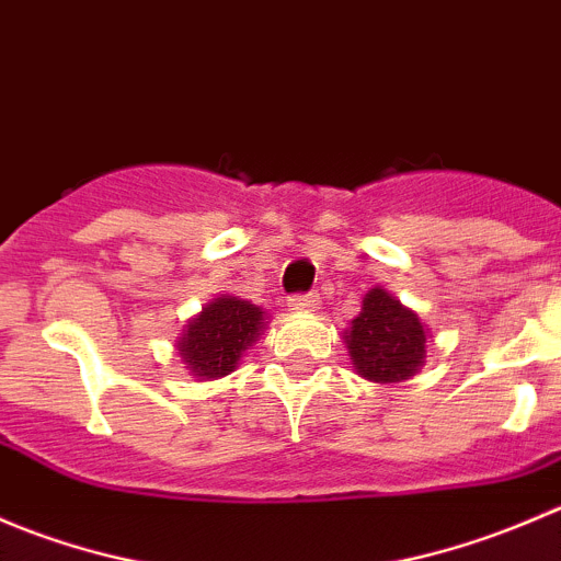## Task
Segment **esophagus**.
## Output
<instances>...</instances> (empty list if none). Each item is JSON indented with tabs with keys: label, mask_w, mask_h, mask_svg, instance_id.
Listing matches in <instances>:
<instances>
[{
	"label": "esophagus",
	"mask_w": 561,
	"mask_h": 561,
	"mask_svg": "<svg viewBox=\"0 0 561 561\" xmlns=\"http://www.w3.org/2000/svg\"><path fill=\"white\" fill-rule=\"evenodd\" d=\"M290 309H293V312H317V309H320V298H317L314 293L293 296L290 298Z\"/></svg>",
	"instance_id": "34e87169"
}]
</instances>
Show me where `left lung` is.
Returning <instances> with one entry per match:
<instances>
[{"instance_id":"left-lung-1","label":"left lung","mask_w":561,"mask_h":561,"mask_svg":"<svg viewBox=\"0 0 561 561\" xmlns=\"http://www.w3.org/2000/svg\"><path fill=\"white\" fill-rule=\"evenodd\" d=\"M355 375L369 382H404L426 364L432 328L386 287H371L360 312L344 331Z\"/></svg>"}]
</instances>
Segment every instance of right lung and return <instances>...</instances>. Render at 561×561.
Returning <instances> with one entry per match:
<instances>
[{"label":"right lung","mask_w":561,"mask_h":561,"mask_svg":"<svg viewBox=\"0 0 561 561\" xmlns=\"http://www.w3.org/2000/svg\"><path fill=\"white\" fill-rule=\"evenodd\" d=\"M268 314L257 304L239 296L211 298L181 331L175 350L184 369L197 380H219L230 375L263 333Z\"/></svg>","instance_id":"right-lung-1"}]
</instances>
